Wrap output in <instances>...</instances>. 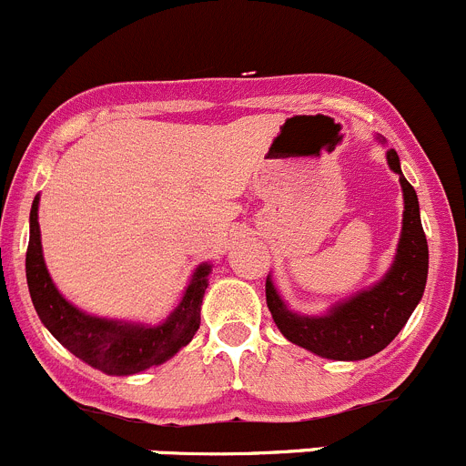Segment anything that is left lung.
<instances>
[{"label": "left lung", "mask_w": 466, "mask_h": 466, "mask_svg": "<svg viewBox=\"0 0 466 466\" xmlns=\"http://www.w3.org/2000/svg\"><path fill=\"white\" fill-rule=\"evenodd\" d=\"M377 140L386 145L381 135H377ZM386 160L402 186V232L393 264L375 285L333 303L321 315H303L287 306L271 273L267 276V306L280 333L321 359L363 360L375 356L402 331L423 299L428 282V238L420 225L419 195L404 179L395 149H386Z\"/></svg>", "instance_id": "left-lung-1"}]
</instances>
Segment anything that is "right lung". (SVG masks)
<instances>
[{
	"mask_svg": "<svg viewBox=\"0 0 466 466\" xmlns=\"http://www.w3.org/2000/svg\"><path fill=\"white\" fill-rule=\"evenodd\" d=\"M38 202L41 198L36 195L32 213H29V294H32L38 319L71 354H76L96 370L128 377L165 363L193 340L199 329V310H202V299L208 287L211 264L202 262L195 268L179 306L169 312L167 319L158 324L89 315L73 306L52 282L46 259H43Z\"/></svg>",
	"mask_w": 466,
	"mask_h": 466,
	"instance_id": "add662e5",
	"label": "right lung"
}]
</instances>
